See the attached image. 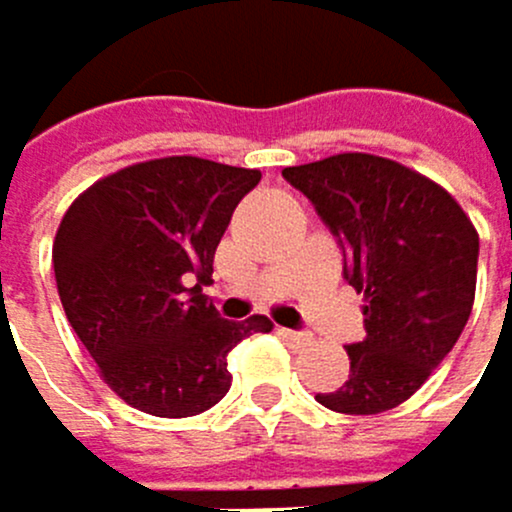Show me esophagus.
I'll return each instance as SVG.
<instances>
[{
	"label": "esophagus",
	"mask_w": 512,
	"mask_h": 512,
	"mask_svg": "<svg viewBox=\"0 0 512 512\" xmlns=\"http://www.w3.org/2000/svg\"><path fill=\"white\" fill-rule=\"evenodd\" d=\"M279 335L286 339L292 348H301V345H307L311 339H307V332H298V329H279Z\"/></svg>",
	"instance_id": "obj_1"
}]
</instances>
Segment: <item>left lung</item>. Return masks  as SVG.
Here are the masks:
<instances>
[{
	"label": "left lung",
	"mask_w": 512,
	"mask_h": 512,
	"mask_svg": "<svg viewBox=\"0 0 512 512\" xmlns=\"http://www.w3.org/2000/svg\"><path fill=\"white\" fill-rule=\"evenodd\" d=\"M345 254V279L363 295L367 339L348 345L351 373L317 401L335 413L404 404L473 311L479 233L448 189L379 155L345 152L282 170Z\"/></svg>",
	"instance_id": "8db88e82"
}]
</instances>
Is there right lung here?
Instances as JSON below:
<instances>
[{
	"label": "right lung",
	"mask_w": 512,
	"mask_h": 512,
	"mask_svg": "<svg viewBox=\"0 0 512 512\" xmlns=\"http://www.w3.org/2000/svg\"><path fill=\"white\" fill-rule=\"evenodd\" d=\"M261 170L192 155L92 183L61 217L52 267L67 323L111 392L152 416H195L230 392L226 357L273 323L220 320L201 292L214 251Z\"/></svg>",
	"instance_id": "right-lung-1"
}]
</instances>
